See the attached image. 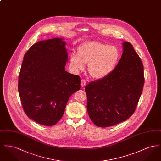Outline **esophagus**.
<instances>
[{"label": "esophagus", "mask_w": 161, "mask_h": 161, "mask_svg": "<svg viewBox=\"0 0 161 161\" xmlns=\"http://www.w3.org/2000/svg\"><path fill=\"white\" fill-rule=\"evenodd\" d=\"M86 81L84 80V79L81 80V87H84L86 86Z\"/></svg>", "instance_id": "34e87169"}]
</instances>
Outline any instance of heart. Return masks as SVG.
I'll list each match as a JSON object with an SVG mask.
<instances>
[{"mask_svg": "<svg viewBox=\"0 0 161 161\" xmlns=\"http://www.w3.org/2000/svg\"><path fill=\"white\" fill-rule=\"evenodd\" d=\"M119 58L120 52L117 47L92 41L80 46L78 54H71L70 63L77 72L84 70V64H87L90 75L94 79L100 80L112 72Z\"/></svg>", "mask_w": 161, "mask_h": 161, "instance_id": "obj_1", "label": "heart"}]
</instances>
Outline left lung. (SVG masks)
Returning a JSON list of instances; mask_svg holds the SVG:
<instances>
[{"label": "left lung", "mask_w": 161, "mask_h": 161, "mask_svg": "<svg viewBox=\"0 0 161 161\" xmlns=\"http://www.w3.org/2000/svg\"><path fill=\"white\" fill-rule=\"evenodd\" d=\"M123 47L121 58L112 72L85 87L87 112L98 127L113 126L129 119L142 92V63L129 42H124Z\"/></svg>", "instance_id": "1"}]
</instances>
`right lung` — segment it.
<instances>
[{"label":"right lung","mask_w":161,"mask_h":161,"mask_svg":"<svg viewBox=\"0 0 161 161\" xmlns=\"http://www.w3.org/2000/svg\"><path fill=\"white\" fill-rule=\"evenodd\" d=\"M62 38L40 41L25 54L18 90L26 115L41 125L60 120L68 100L80 89V78L65 70L68 61Z\"/></svg>","instance_id":"right-lung-1"}]
</instances>
